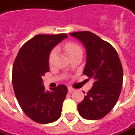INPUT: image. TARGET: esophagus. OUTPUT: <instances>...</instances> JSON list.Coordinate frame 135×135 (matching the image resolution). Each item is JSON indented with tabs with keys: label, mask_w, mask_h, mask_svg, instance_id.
<instances>
[{
	"label": "esophagus",
	"mask_w": 135,
	"mask_h": 135,
	"mask_svg": "<svg viewBox=\"0 0 135 135\" xmlns=\"http://www.w3.org/2000/svg\"><path fill=\"white\" fill-rule=\"evenodd\" d=\"M75 90L74 88H72V87H70V86H69V87L68 88V92H69V93H72L73 91H75Z\"/></svg>",
	"instance_id": "1"
}]
</instances>
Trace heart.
<instances>
[{
	"mask_svg": "<svg viewBox=\"0 0 135 135\" xmlns=\"http://www.w3.org/2000/svg\"><path fill=\"white\" fill-rule=\"evenodd\" d=\"M65 49L67 51V53L69 54V56L77 53V52H82L81 47L78 45L73 43V42H68V43H66L65 45ZM57 48H54L51 51L49 57V63H53L54 60H55V57L57 56Z\"/></svg>",
	"mask_w": 135,
	"mask_h": 135,
	"instance_id": "1",
	"label": "heart"
}]
</instances>
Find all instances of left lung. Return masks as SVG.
<instances>
[{
    "label": "left lung",
    "instance_id": "left-lung-1",
    "mask_svg": "<svg viewBox=\"0 0 135 135\" xmlns=\"http://www.w3.org/2000/svg\"><path fill=\"white\" fill-rule=\"evenodd\" d=\"M70 35L84 45L86 63L83 73L95 81L78 105V112L86 119H100L112 110L121 93L123 71L118 54L110 43L90 31Z\"/></svg>",
    "mask_w": 135,
    "mask_h": 135
}]
</instances>
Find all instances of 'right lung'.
Returning a JSON list of instances; mask_svg holds the SVG:
<instances>
[{"label":"right lung","instance_id":"1","mask_svg":"<svg viewBox=\"0 0 135 135\" xmlns=\"http://www.w3.org/2000/svg\"><path fill=\"white\" fill-rule=\"evenodd\" d=\"M67 37L66 33L36 35L21 46L13 63L16 97L22 110L36 123H52L61 116L67 87L61 84L46 91L42 78L49 71L51 51Z\"/></svg>","mask_w":135,"mask_h":135}]
</instances>
